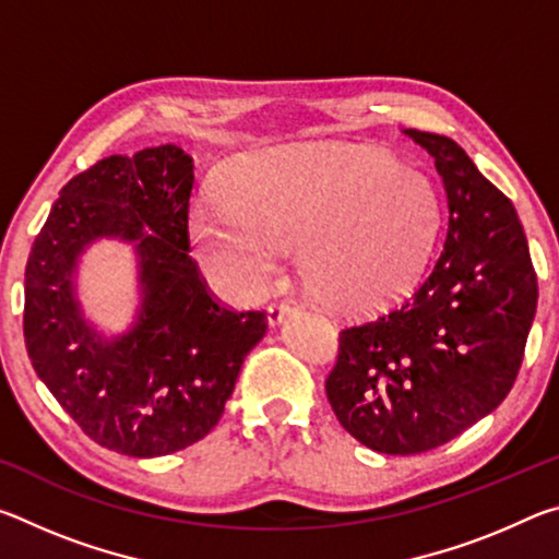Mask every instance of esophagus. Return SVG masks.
<instances>
[{"label":"esophagus","mask_w":559,"mask_h":559,"mask_svg":"<svg viewBox=\"0 0 559 559\" xmlns=\"http://www.w3.org/2000/svg\"><path fill=\"white\" fill-rule=\"evenodd\" d=\"M293 308L290 302H271V306L266 308V318H269V325L271 328H278V325H283L286 323V318L293 313Z\"/></svg>","instance_id":"esophagus-1"}]
</instances>
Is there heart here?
Instances as JSON below:
<instances>
[{"label":"heart","instance_id":"b5f03b06","mask_svg":"<svg viewBox=\"0 0 559 559\" xmlns=\"http://www.w3.org/2000/svg\"><path fill=\"white\" fill-rule=\"evenodd\" d=\"M226 204L200 202L189 234L236 288L261 290L278 249H298L302 286L335 313L409 290L431 257L441 197L419 167L370 145L290 143L236 159Z\"/></svg>","mask_w":559,"mask_h":559}]
</instances>
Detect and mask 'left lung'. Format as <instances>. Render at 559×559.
Returning <instances> with one entry per match:
<instances>
[{"label":"left lung","mask_w":559,"mask_h":559,"mask_svg":"<svg viewBox=\"0 0 559 559\" xmlns=\"http://www.w3.org/2000/svg\"><path fill=\"white\" fill-rule=\"evenodd\" d=\"M447 192L431 271L400 306L340 333L325 392L367 449L409 456L484 419L513 390L537 310V276L513 202L447 135L402 130Z\"/></svg>","instance_id":"obj_1"}]
</instances>
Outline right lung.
Masks as SVG:
<instances>
[{"label":"right lung","instance_id":"add662e5","mask_svg":"<svg viewBox=\"0 0 559 559\" xmlns=\"http://www.w3.org/2000/svg\"><path fill=\"white\" fill-rule=\"evenodd\" d=\"M194 159L159 145L110 155L59 192L24 273V343L63 412L110 451L135 459L192 447L222 419L266 313L216 302L189 257ZM130 242L139 310L110 336L85 318L78 263L96 240Z\"/></svg>","mask_w":559,"mask_h":559}]
</instances>
